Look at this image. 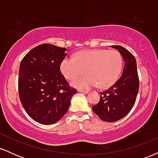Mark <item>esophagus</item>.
Masks as SVG:
<instances>
[{
  "mask_svg": "<svg viewBox=\"0 0 158 158\" xmlns=\"http://www.w3.org/2000/svg\"><path fill=\"white\" fill-rule=\"evenodd\" d=\"M78 92H79V93H81V94H88V90H78Z\"/></svg>",
  "mask_w": 158,
  "mask_h": 158,
  "instance_id": "esophagus-1",
  "label": "esophagus"
}]
</instances>
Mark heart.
Masks as SVG:
<instances>
[{
    "label": "heart",
    "mask_w": 158,
    "mask_h": 158,
    "mask_svg": "<svg viewBox=\"0 0 158 158\" xmlns=\"http://www.w3.org/2000/svg\"><path fill=\"white\" fill-rule=\"evenodd\" d=\"M123 68L122 56L117 50H85L75 54L74 59L64 58L61 61V73L65 79H74L71 86L77 88H90L98 85L100 88L110 86L118 79Z\"/></svg>",
    "instance_id": "b5f03b06"
}]
</instances>
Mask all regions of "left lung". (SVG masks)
I'll use <instances>...</instances> for the list:
<instances>
[{
  "instance_id": "left-lung-1",
  "label": "left lung",
  "mask_w": 158,
  "mask_h": 158,
  "mask_svg": "<svg viewBox=\"0 0 158 158\" xmlns=\"http://www.w3.org/2000/svg\"><path fill=\"white\" fill-rule=\"evenodd\" d=\"M110 47L122 55L125 63L123 73L111 87L100 92L99 102L92 108L102 120L112 123L126 117L133 108L138 94L139 78L135 56L122 46Z\"/></svg>"
}]
</instances>
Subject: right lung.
I'll return each mask as SVG.
<instances>
[{
	"label": "right lung",
	"mask_w": 158,
	"mask_h": 158,
	"mask_svg": "<svg viewBox=\"0 0 158 158\" xmlns=\"http://www.w3.org/2000/svg\"><path fill=\"white\" fill-rule=\"evenodd\" d=\"M67 50L50 44H40L20 64V100L27 114L40 124L58 122L67 113L77 93V90L69 88L59 68Z\"/></svg>",
	"instance_id": "obj_1"
}]
</instances>
